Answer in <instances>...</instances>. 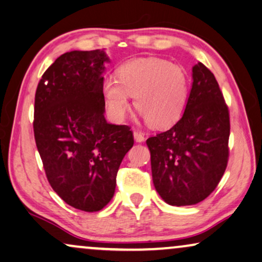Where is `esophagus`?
I'll return each mask as SVG.
<instances>
[{
    "mask_svg": "<svg viewBox=\"0 0 262 262\" xmlns=\"http://www.w3.org/2000/svg\"><path fill=\"white\" fill-rule=\"evenodd\" d=\"M134 139L137 142H142L145 140V134L140 130H134Z\"/></svg>",
    "mask_w": 262,
    "mask_h": 262,
    "instance_id": "34e87169",
    "label": "esophagus"
}]
</instances>
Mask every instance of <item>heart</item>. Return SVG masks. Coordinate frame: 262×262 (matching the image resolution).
Here are the masks:
<instances>
[{"label": "heart", "instance_id": "b5f03b06", "mask_svg": "<svg viewBox=\"0 0 262 262\" xmlns=\"http://www.w3.org/2000/svg\"><path fill=\"white\" fill-rule=\"evenodd\" d=\"M117 79H104L102 92L107 113L115 121L124 120L130 100L152 127L175 124L186 110L190 81L181 66L162 58L146 57L125 62L116 71Z\"/></svg>", "mask_w": 262, "mask_h": 262}]
</instances>
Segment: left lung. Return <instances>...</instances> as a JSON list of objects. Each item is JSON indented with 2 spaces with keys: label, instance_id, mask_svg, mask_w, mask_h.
Listing matches in <instances>:
<instances>
[{
  "label": "left lung",
  "instance_id": "1",
  "mask_svg": "<svg viewBox=\"0 0 262 262\" xmlns=\"http://www.w3.org/2000/svg\"><path fill=\"white\" fill-rule=\"evenodd\" d=\"M229 137L228 105L213 73L199 62L182 117L146 141L153 184L166 204L195 205L217 188L228 165Z\"/></svg>",
  "mask_w": 262,
  "mask_h": 262
}]
</instances>
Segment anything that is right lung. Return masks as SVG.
<instances>
[{
    "instance_id": "obj_1",
    "label": "right lung",
    "mask_w": 262,
    "mask_h": 262,
    "mask_svg": "<svg viewBox=\"0 0 262 262\" xmlns=\"http://www.w3.org/2000/svg\"><path fill=\"white\" fill-rule=\"evenodd\" d=\"M105 62L100 49L66 52L45 71L34 97V140L47 179L66 204L85 212L109 204L134 145L128 125L104 117Z\"/></svg>"
}]
</instances>
